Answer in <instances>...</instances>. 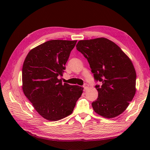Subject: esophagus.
Listing matches in <instances>:
<instances>
[{
	"label": "esophagus",
	"instance_id": "obj_1",
	"mask_svg": "<svg viewBox=\"0 0 150 150\" xmlns=\"http://www.w3.org/2000/svg\"><path fill=\"white\" fill-rule=\"evenodd\" d=\"M88 85L87 83H85L83 85V88H84V90H87L88 88Z\"/></svg>",
	"mask_w": 150,
	"mask_h": 150
}]
</instances>
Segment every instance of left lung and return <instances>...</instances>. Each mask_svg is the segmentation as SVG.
I'll return each instance as SVG.
<instances>
[{"mask_svg": "<svg viewBox=\"0 0 150 150\" xmlns=\"http://www.w3.org/2000/svg\"><path fill=\"white\" fill-rule=\"evenodd\" d=\"M76 49L87 59L98 96L92 103L98 115L113 118L122 114L136 93V72L131 60L111 40L101 37L80 40Z\"/></svg>", "mask_w": 150, "mask_h": 150, "instance_id": "8db88e82", "label": "left lung"}]
</instances>
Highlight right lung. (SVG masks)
I'll use <instances>...</instances> for the list:
<instances>
[{"instance_id":"obj_1","label":"right lung","mask_w":150,"mask_h":150,"mask_svg":"<svg viewBox=\"0 0 150 150\" xmlns=\"http://www.w3.org/2000/svg\"><path fill=\"white\" fill-rule=\"evenodd\" d=\"M77 40H53L31 49L24 62L23 90L42 117L56 121L72 114L83 88L62 82Z\"/></svg>"}]
</instances>
